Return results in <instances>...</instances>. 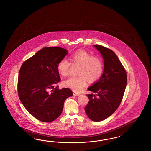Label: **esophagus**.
I'll list each match as a JSON object with an SVG mask.
<instances>
[{"mask_svg": "<svg viewBox=\"0 0 151 151\" xmlns=\"http://www.w3.org/2000/svg\"><path fill=\"white\" fill-rule=\"evenodd\" d=\"M73 94L75 96H78V95H80V94L78 93H76V91H73Z\"/></svg>", "mask_w": 151, "mask_h": 151, "instance_id": "1", "label": "esophagus"}]
</instances>
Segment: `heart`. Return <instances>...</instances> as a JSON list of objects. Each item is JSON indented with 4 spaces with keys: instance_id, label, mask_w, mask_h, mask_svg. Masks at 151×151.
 Segmentation results:
<instances>
[{
    "instance_id": "obj_1",
    "label": "heart",
    "mask_w": 151,
    "mask_h": 151,
    "mask_svg": "<svg viewBox=\"0 0 151 151\" xmlns=\"http://www.w3.org/2000/svg\"><path fill=\"white\" fill-rule=\"evenodd\" d=\"M71 62L80 65L78 68V76H70L63 82V86L76 92L81 91L87 84L96 81L102 75L103 63L98 57L84 50L76 51L70 56ZM70 63L66 58H63L57 64V71L63 76L68 75Z\"/></svg>"
}]
</instances>
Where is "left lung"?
<instances>
[{"instance_id": "8db88e82", "label": "left lung", "mask_w": 151, "mask_h": 151, "mask_svg": "<svg viewBox=\"0 0 151 151\" xmlns=\"http://www.w3.org/2000/svg\"><path fill=\"white\" fill-rule=\"evenodd\" d=\"M104 60V71L99 80L88 89L89 101L85 107L88 118L100 122L108 118L117 109L127 85L124 68L112 50L100 45H94Z\"/></svg>"}]
</instances>
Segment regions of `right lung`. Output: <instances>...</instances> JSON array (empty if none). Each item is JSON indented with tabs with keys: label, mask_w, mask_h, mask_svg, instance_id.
Listing matches in <instances>:
<instances>
[{
	"label": "right lung",
	"mask_w": 151,
	"mask_h": 151,
	"mask_svg": "<svg viewBox=\"0 0 151 151\" xmlns=\"http://www.w3.org/2000/svg\"><path fill=\"white\" fill-rule=\"evenodd\" d=\"M68 50L43 48L24 62L18 80L19 99L27 110L41 122L50 123L61 115L65 100L73 96L70 88L58 89L61 80L57 66Z\"/></svg>",
	"instance_id": "obj_1"
}]
</instances>
